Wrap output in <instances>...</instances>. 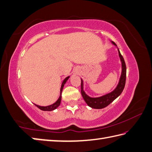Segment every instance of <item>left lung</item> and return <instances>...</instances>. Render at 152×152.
<instances>
[{
    "label": "left lung",
    "instance_id": "8db88e82",
    "mask_svg": "<svg viewBox=\"0 0 152 152\" xmlns=\"http://www.w3.org/2000/svg\"><path fill=\"white\" fill-rule=\"evenodd\" d=\"M112 43L114 45L117 46V45H116L113 41H112ZM118 55H119L121 64H122V72H121V75L119 79V82H118V84L113 91L99 97H91L90 96H88L84 91V83H83L82 79H81L82 96L83 98H84L86 103H87V105L88 106H90L91 108L103 109L104 107H105L108 106L110 103L113 102L116 98H117L120 96L124 90V86H125V83H126V67L125 62H124L123 56L121 55V53L119 51V49H118Z\"/></svg>",
    "mask_w": 152,
    "mask_h": 152
}]
</instances>
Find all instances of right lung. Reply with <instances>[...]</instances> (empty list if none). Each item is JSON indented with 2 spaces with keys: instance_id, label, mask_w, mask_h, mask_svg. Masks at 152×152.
<instances>
[{
  "instance_id": "obj_1",
  "label": "right lung",
  "mask_w": 152,
  "mask_h": 152,
  "mask_svg": "<svg viewBox=\"0 0 152 152\" xmlns=\"http://www.w3.org/2000/svg\"><path fill=\"white\" fill-rule=\"evenodd\" d=\"M70 78V76H68L66 77V78H65L63 82H62V85H61V92H60V96H59V98L58 99V100L56 101V102L55 103L52 104V105H49V106H46V107H43V106H39V105H36L37 107L39 109H40L41 110H42V111H53V110L56 109V108L58 107L61 104V98H62V96H61V94H62V89H63V87L64 86L65 84V83L66 82L67 80H68V78Z\"/></svg>"
}]
</instances>
